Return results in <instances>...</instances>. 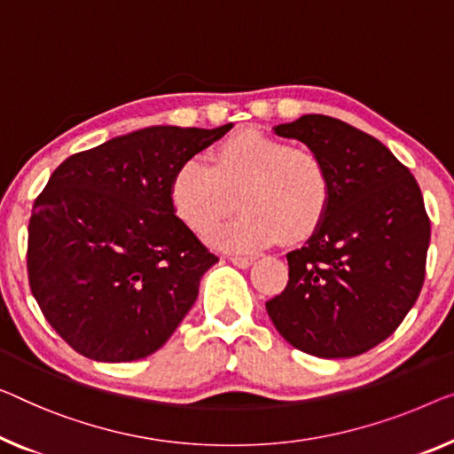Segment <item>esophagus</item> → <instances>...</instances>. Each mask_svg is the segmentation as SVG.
Returning <instances> with one entry per match:
<instances>
[{
    "label": "esophagus",
    "mask_w": 454,
    "mask_h": 454,
    "mask_svg": "<svg viewBox=\"0 0 454 454\" xmlns=\"http://www.w3.org/2000/svg\"><path fill=\"white\" fill-rule=\"evenodd\" d=\"M230 262L239 269H248L254 262V256H242V254H232L230 256Z\"/></svg>",
    "instance_id": "obj_1"
}]
</instances>
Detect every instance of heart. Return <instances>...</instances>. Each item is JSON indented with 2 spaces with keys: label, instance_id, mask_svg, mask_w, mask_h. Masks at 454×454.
Segmentation results:
<instances>
[{
  "label": "heart",
  "instance_id": "obj_1",
  "mask_svg": "<svg viewBox=\"0 0 454 454\" xmlns=\"http://www.w3.org/2000/svg\"><path fill=\"white\" fill-rule=\"evenodd\" d=\"M239 204L240 214L207 240L232 253H253L279 239H308L333 200L328 167L316 153L256 128H240L212 153V162L189 159L175 168L171 204L193 232L212 230Z\"/></svg>",
  "mask_w": 454,
  "mask_h": 454
}]
</instances>
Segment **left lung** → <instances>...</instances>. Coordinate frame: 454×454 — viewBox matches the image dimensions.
<instances>
[{"instance_id":"8db88e82","label":"left lung","mask_w":454,"mask_h":454,"mask_svg":"<svg viewBox=\"0 0 454 454\" xmlns=\"http://www.w3.org/2000/svg\"><path fill=\"white\" fill-rule=\"evenodd\" d=\"M273 130L326 162L333 200L306 245L287 253V287L267 314L308 355L367 353L420 295L430 245L420 187L387 146L342 120L306 114Z\"/></svg>"}]
</instances>
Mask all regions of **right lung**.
Returning <instances> with one entry per match:
<instances>
[{"instance_id":"obj_1","label":"right lung","mask_w":454,"mask_h":454,"mask_svg":"<svg viewBox=\"0 0 454 454\" xmlns=\"http://www.w3.org/2000/svg\"><path fill=\"white\" fill-rule=\"evenodd\" d=\"M230 128H142L54 168L32 207L28 279L46 320L79 355L138 361L192 309L218 256L175 215L171 179Z\"/></svg>"}]
</instances>
